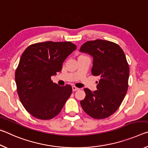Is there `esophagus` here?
I'll return each instance as SVG.
<instances>
[{"instance_id": "34e87169", "label": "esophagus", "mask_w": 148, "mask_h": 148, "mask_svg": "<svg viewBox=\"0 0 148 148\" xmlns=\"http://www.w3.org/2000/svg\"><path fill=\"white\" fill-rule=\"evenodd\" d=\"M79 89V88H77V87H75V86H73V87H72V91H78Z\"/></svg>"}]
</instances>
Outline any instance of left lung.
I'll list each match as a JSON object with an SVG mask.
<instances>
[{
	"label": "left lung",
	"mask_w": 148,
	"mask_h": 148,
	"mask_svg": "<svg viewBox=\"0 0 148 148\" xmlns=\"http://www.w3.org/2000/svg\"><path fill=\"white\" fill-rule=\"evenodd\" d=\"M79 51L93 57L91 73L100 77L97 90L84 89L86 97L80 104L92 118H106L119 108L128 89L129 66L126 57L119 45L100 39L86 42Z\"/></svg>",
	"instance_id": "obj_1"
}]
</instances>
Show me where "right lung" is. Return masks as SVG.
I'll list each match as a JSON object with an SVG mask.
<instances>
[{
  "label": "right lung",
  "instance_id": "right-lung-1",
  "mask_svg": "<svg viewBox=\"0 0 148 148\" xmlns=\"http://www.w3.org/2000/svg\"><path fill=\"white\" fill-rule=\"evenodd\" d=\"M76 46L71 42H40L27 47L20 58L15 79L20 101L37 119L47 120L59 114L71 96L70 85L61 87L51 77Z\"/></svg>",
  "mask_w": 148,
  "mask_h": 148
}]
</instances>
